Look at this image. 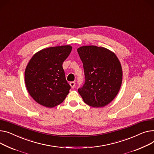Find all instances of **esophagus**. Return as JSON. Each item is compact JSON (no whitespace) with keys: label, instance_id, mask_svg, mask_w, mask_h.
<instances>
[{"label":"esophagus","instance_id":"1","mask_svg":"<svg viewBox=\"0 0 154 154\" xmlns=\"http://www.w3.org/2000/svg\"><path fill=\"white\" fill-rule=\"evenodd\" d=\"M69 84H70V85L72 88H74L75 87V83L74 82H70L69 83Z\"/></svg>","mask_w":154,"mask_h":154}]
</instances>
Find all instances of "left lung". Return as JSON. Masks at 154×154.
<instances>
[{
    "instance_id": "8db88e82",
    "label": "left lung",
    "mask_w": 154,
    "mask_h": 154,
    "mask_svg": "<svg viewBox=\"0 0 154 154\" xmlns=\"http://www.w3.org/2000/svg\"><path fill=\"white\" fill-rule=\"evenodd\" d=\"M83 63L85 82L78 91L88 105L103 107L109 103L120 89L122 71L116 56L109 50L96 46L77 49Z\"/></svg>"
}]
</instances>
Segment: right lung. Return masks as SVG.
<instances>
[{
	"mask_svg": "<svg viewBox=\"0 0 154 154\" xmlns=\"http://www.w3.org/2000/svg\"><path fill=\"white\" fill-rule=\"evenodd\" d=\"M72 46L50 47L41 50L30 59L25 72L28 93L38 103L53 108L63 103L71 88L63 67Z\"/></svg>",
	"mask_w": 154,
	"mask_h": 154,
	"instance_id": "add662e5",
	"label": "right lung"
}]
</instances>
